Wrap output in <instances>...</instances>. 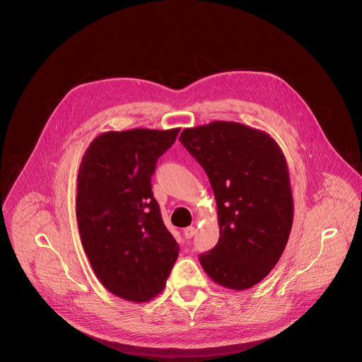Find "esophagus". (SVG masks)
I'll return each mask as SVG.
<instances>
[{"instance_id": "obj_1", "label": "esophagus", "mask_w": 362, "mask_h": 362, "mask_svg": "<svg viewBox=\"0 0 362 362\" xmlns=\"http://www.w3.org/2000/svg\"><path fill=\"white\" fill-rule=\"evenodd\" d=\"M196 233H197V229L194 228V226H188V228L184 229V236H185L187 239H191Z\"/></svg>"}]
</instances>
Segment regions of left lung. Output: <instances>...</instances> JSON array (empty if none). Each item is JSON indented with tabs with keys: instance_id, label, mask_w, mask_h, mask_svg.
Returning <instances> with one entry per match:
<instances>
[{
	"instance_id": "8db88e82",
	"label": "left lung",
	"mask_w": 362,
	"mask_h": 362,
	"mask_svg": "<svg viewBox=\"0 0 362 362\" xmlns=\"http://www.w3.org/2000/svg\"><path fill=\"white\" fill-rule=\"evenodd\" d=\"M180 142L203 166L217 204L220 236L200 264L229 290H247L280 261L293 226L286 156L259 129L236 122L187 127Z\"/></svg>"
}]
</instances>
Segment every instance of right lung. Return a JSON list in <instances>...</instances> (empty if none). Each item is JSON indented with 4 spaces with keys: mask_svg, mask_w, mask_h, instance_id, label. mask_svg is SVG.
I'll list each match as a JSON object with an SVG mask.
<instances>
[{
    "mask_svg": "<svg viewBox=\"0 0 362 362\" xmlns=\"http://www.w3.org/2000/svg\"><path fill=\"white\" fill-rule=\"evenodd\" d=\"M181 129L104 132L82 156L76 221L100 283L123 300L145 303L165 288L180 246L165 228L151 177Z\"/></svg>",
    "mask_w": 362,
    "mask_h": 362,
    "instance_id": "add662e5",
    "label": "right lung"
}]
</instances>
